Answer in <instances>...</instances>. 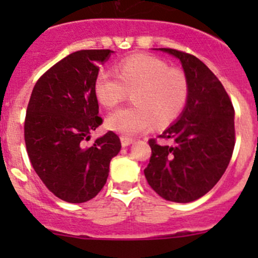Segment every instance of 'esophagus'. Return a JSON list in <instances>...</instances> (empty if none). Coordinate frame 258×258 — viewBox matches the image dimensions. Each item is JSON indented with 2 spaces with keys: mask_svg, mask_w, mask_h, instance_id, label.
Here are the masks:
<instances>
[{
  "mask_svg": "<svg viewBox=\"0 0 258 258\" xmlns=\"http://www.w3.org/2000/svg\"><path fill=\"white\" fill-rule=\"evenodd\" d=\"M134 142V140L130 139V137H126V136H121V144L123 147H127V146H130Z\"/></svg>",
  "mask_w": 258,
  "mask_h": 258,
  "instance_id": "1",
  "label": "esophagus"
}]
</instances>
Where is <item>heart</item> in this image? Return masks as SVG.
<instances>
[{
	"label": "heart",
	"instance_id": "1",
	"mask_svg": "<svg viewBox=\"0 0 258 258\" xmlns=\"http://www.w3.org/2000/svg\"><path fill=\"white\" fill-rule=\"evenodd\" d=\"M117 75L102 70L95 81L98 102L113 108L132 92L134 106L118 108L106 119L110 130L132 137L147 131L156 123L163 126L176 119L188 100V82L178 69L148 54H135L122 59Z\"/></svg>",
	"mask_w": 258,
	"mask_h": 258
}]
</instances>
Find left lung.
I'll list each match as a JSON object with an SVG mask.
<instances>
[{
	"mask_svg": "<svg viewBox=\"0 0 258 258\" xmlns=\"http://www.w3.org/2000/svg\"><path fill=\"white\" fill-rule=\"evenodd\" d=\"M177 57L188 82L183 112L158 139H151L145 176L151 188L167 201L187 204L220 181L235 148V110L230 96L212 71L194 54L160 48Z\"/></svg>",
	"mask_w": 258,
	"mask_h": 258,
	"instance_id": "1",
	"label": "left lung"
}]
</instances>
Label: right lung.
<instances>
[{
    "mask_svg": "<svg viewBox=\"0 0 258 258\" xmlns=\"http://www.w3.org/2000/svg\"><path fill=\"white\" fill-rule=\"evenodd\" d=\"M112 51L82 49L62 58L38 79L25 118V142L33 170L49 191L71 204L97 196L110 162L121 150L112 131L87 146L98 116L95 81Z\"/></svg>",
    "mask_w": 258,
    "mask_h": 258,
    "instance_id": "add662e5",
    "label": "right lung"
}]
</instances>
